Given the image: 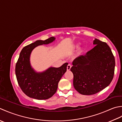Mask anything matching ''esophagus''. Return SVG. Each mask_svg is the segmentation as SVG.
Instances as JSON below:
<instances>
[{
	"label": "esophagus",
	"instance_id": "1",
	"mask_svg": "<svg viewBox=\"0 0 122 122\" xmlns=\"http://www.w3.org/2000/svg\"><path fill=\"white\" fill-rule=\"evenodd\" d=\"M71 67V64H68L67 66V71H70V69Z\"/></svg>",
	"mask_w": 122,
	"mask_h": 122
}]
</instances>
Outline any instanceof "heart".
Listing matches in <instances>:
<instances>
[{"label":"heart","instance_id":"heart-1","mask_svg":"<svg viewBox=\"0 0 122 122\" xmlns=\"http://www.w3.org/2000/svg\"><path fill=\"white\" fill-rule=\"evenodd\" d=\"M79 46H80V44H79V43H77V44H74V45L72 46L71 48H72V49H73V50H75V49H77L79 48ZM84 51V49L83 48H79V49L78 50V53L79 54H81L82 53H83V52Z\"/></svg>","mask_w":122,"mask_h":122}]
</instances>
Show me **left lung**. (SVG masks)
I'll return each mask as SVG.
<instances>
[{"label":"left lung","mask_w":122,"mask_h":122,"mask_svg":"<svg viewBox=\"0 0 122 122\" xmlns=\"http://www.w3.org/2000/svg\"><path fill=\"white\" fill-rule=\"evenodd\" d=\"M95 46L85 55L73 61L71 71L73 73V85L82 95L97 93L107 87L113 78L115 61L110 47L95 38Z\"/></svg>","instance_id":"1"}]
</instances>
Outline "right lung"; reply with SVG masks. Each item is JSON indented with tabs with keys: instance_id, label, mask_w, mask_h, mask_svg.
<instances>
[{
	"instance_id": "add662e5",
	"label": "right lung",
	"mask_w": 122,
	"mask_h": 122,
	"mask_svg": "<svg viewBox=\"0 0 122 122\" xmlns=\"http://www.w3.org/2000/svg\"><path fill=\"white\" fill-rule=\"evenodd\" d=\"M55 39L51 37L45 41H37L24 47L20 53L16 65V78L21 90L29 97L39 100L51 98L56 92L59 81L66 71L67 63L58 68L51 67L42 72H37L31 66L30 57L33 49L50 44Z\"/></svg>"
}]
</instances>
